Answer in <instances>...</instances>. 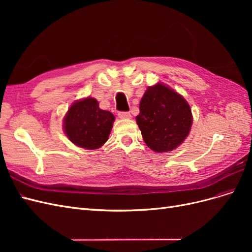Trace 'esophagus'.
Returning a JSON list of instances; mask_svg holds the SVG:
<instances>
[{"label": "esophagus", "mask_w": 252, "mask_h": 252, "mask_svg": "<svg viewBox=\"0 0 252 252\" xmlns=\"http://www.w3.org/2000/svg\"><path fill=\"white\" fill-rule=\"evenodd\" d=\"M118 116L120 119H130L131 118L130 112H127V111H120L118 113Z\"/></svg>", "instance_id": "obj_1"}]
</instances>
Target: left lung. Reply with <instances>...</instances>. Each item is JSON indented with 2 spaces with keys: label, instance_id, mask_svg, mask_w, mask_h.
<instances>
[{
  "label": "left lung",
  "instance_id": "8db88e82",
  "mask_svg": "<svg viewBox=\"0 0 252 252\" xmlns=\"http://www.w3.org/2000/svg\"><path fill=\"white\" fill-rule=\"evenodd\" d=\"M136 123L150 149L171 151L187 138L192 124L191 109L181 94L158 83L144 94Z\"/></svg>",
  "mask_w": 252,
  "mask_h": 252
}]
</instances>
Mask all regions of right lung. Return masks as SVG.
Returning <instances> with one entry per match:
<instances>
[{
    "mask_svg": "<svg viewBox=\"0 0 252 252\" xmlns=\"http://www.w3.org/2000/svg\"><path fill=\"white\" fill-rule=\"evenodd\" d=\"M114 116L98 107L94 97L75 102L64 119V130L73 144L86 149L100 148L108 140Z\"/></svg>",
    "mask_w": 252,
    "mask_h": 252,
    "instance_id": "add662e5",
    "label": "right lung"
}]
</instances>
